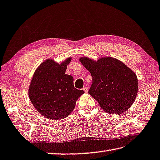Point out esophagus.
Masks as SVG:
<instances>
[{
	"label": "esophagus",
	"mask_w": 160,
	"mask_h": 160,
	"mask_svg": "<svg viewBox=\"0 0 160 160\" xmlns=\"http://www.w3.org/2000/svg\"><path fill=\"white\" fill-rule=\"evenodd\" d=\"M83 90L85 92H88V88L87 87H84L83 88Z\"/></svg>",
	"instance_id": "esophagus-1"
}]
</instances>
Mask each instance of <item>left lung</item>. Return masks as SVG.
<instances>
[{
	"mask_svg": "<svg viewBox=\"0 0 160 160\" xmlns=\"http://www.w3.org/2000/svg\"><path fill=\"white\" fill-rule=\"evenodd\" d=\"M79 61L92 77L88 94L105 112L122 114L131 107L138 92V79L133 71L112 57H103L96 61L81 57Z\"/></svg>",
	"mask_w": 160,
	"mask_h": 160,
	"instance_id": "left-lung-1",
	"label": "left lung"
}]
</instances>
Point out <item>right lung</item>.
I'll return each instance as SVG.
<instances>
[{
  "label": "right lung",
  "mask_w": 160,
  "mask_h": 160,
  "mask_svg": "<svg viewBox=\"0 0 160 160\" xmlns=\"http://www.w3.org/2000/svg\"><path fill=\"white\" fill-rule=\"evenodd\" d=\"M72 58L62 63L46 59L36 68L29 86L28 96L35 109L49 119L67 117L84 92L73 87L72 76L66 74Z\"/></svg>",
  "instance_id": "right-lung-1"
}]
</instances>
